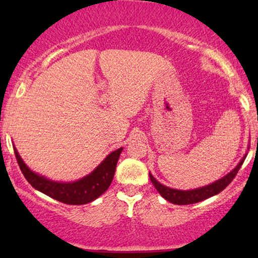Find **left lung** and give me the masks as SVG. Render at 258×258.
<instances>
[{"label": "left lung", "instance_id": "1", "mask_svg": "<svg viewBox=\"0 0 258 258\" xmlns=\"http://www.w3.org/2000/svg\"><path fill=\"white\" fill-rule=\"evenodd\" d=\"M246 155L247 154H245V156L240 160V162L236 165L235 168L230 171V172L226 174L224 177H222L221 179L216 180V182L211 183V184L209 185L200 186V188L197 189H191V190H179V189L168 188V186L161 184V183L154 178L152 173H149V177L154 186H155V189L159 191L160 195H161L164 199H166L167 201H170V203L172 204H176V205H189V204L199 203V201L205 200L207 198L214 197V195L221 193L223 189H226L227 185L229 184V183L234 179V177L236 176L238 171L240 170L242 162H244Z\"/></svg>", "mask_w": 258, "mask_h": 258}]
</instances>
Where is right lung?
<instances>
[{
    "label": "right lung",
    "instance_id": "obj_1",
    "mask_svg": "<svg viewBox=\"0 0 258 258\" xmlns=\"http://www.w3.org/2000/svg\"><path fill=\"white\" fill-rule=\"evenodd\" d=\"M121 152H122V148L109 154L98 166L84 178L75 180V182L63 183L54 182V180L40 176L38 173L32 172L30 168L26 166L14 147V154H16L18 165H19L26 180L41 193L48 195L52 199L60 201V203L69 204V205L88 204L104 193L114 178L117 160L120 158Z\"/></svg>",
    "mask_w": 258,
    "mask_h": 258
}]
</instances>
